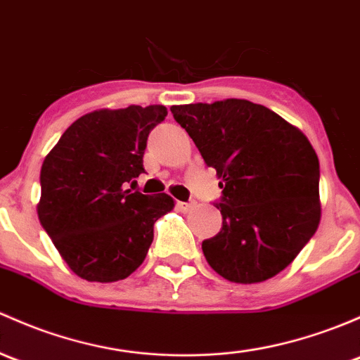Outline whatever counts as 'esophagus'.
Listing matches in <instances>:
<instances>
[{
    "instance_id": "esophagus-1",
    "label": "esophagus",
    "mask_w": 360,
    "mask_h": 360,
    "mask_svg": "<svg viewBox=\"0 0 360 360\" xmlns=\"http://www.w3.org/2000/svg\"><path fill=\"white\" fill-rule=\"evenodd\" d=\"M195 202H177V207H179L181 212H190L195 209Z\"/></svg>"
}]
</instances>
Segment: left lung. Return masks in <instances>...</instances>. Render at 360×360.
Instances as JSON below:
<instances>
[{
  "label": "left lung",
  "mask_w": 360,
  "mask_h": 360,
  "mask_svg": "<svg viewBox=\"0 0 360 360\" xmlns=\"http://www.w3.org/2000/svg\"><path fill=\"white\" fill-rule=\"evenodd\" d=\"M221 179L222 228L202 243L231 283H262L288 267L321 221L319 158L307 136L248 100L170 107Z\"/></svg>",
  "instance_id": "8db88e82"
}]
</instances>
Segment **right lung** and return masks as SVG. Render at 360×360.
Listing matches in <instances>:
<instances>
[{"mask_svg":"<svg viewBox=\"0 0 360 360\" xmlns=\"http://www.w3.org/2000/svg\"><path fill=\"white\" fill-rule=\"evenodd\" d=\"M165 115L164 105L89 112L44 158L37 217L79 278L113 283L131 276L148 253L153 224L174 209L167 193L126 190L145 172L146 139Z\"/></svg>","mask_w":360,"mask_h":360,"instance_id":"obj_1","label":"right lung"}]
</instances>
